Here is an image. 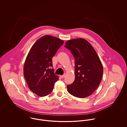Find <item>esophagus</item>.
Returning a JSON list of instances; mask_svg holds the SVG:
<instances>
[{"label": "esophagus", "instance_id": "obj_1", "mask_svg": "<svg viewBox=\"0 0 127 127\" xmlns=\"http://www.w3.org/2000/svg\"><path fill=\"white\" fill-rule=\"evenodd\" d=\"M60 76L62 78H64V77L65 76V74H64L63 75H62V76Z\"/></svg>", "mask_w": 127, "mask_h": 127}]
</instances>
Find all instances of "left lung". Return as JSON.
Listing matches in <instances>:
<instances>
[{"label": "left lung", "mask_w": 127, "mask_h": 127, "mask_svg": "<svg viewBox=\"0 0 127 127\" xmlns=\"http://www.w3.org/2000/svg\"><path fill=\"white\" fill-rule=\"evenodd\" d=\"M65 47L75 59V79L67 85L68 92L79 98L87 97L98 87L103 75L100 58L92 45L83 38L68 40Z\"/></svg>", "instance_id": "1"}]
</instances>
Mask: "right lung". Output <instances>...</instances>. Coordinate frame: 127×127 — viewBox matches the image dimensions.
<instances>
[{"label": "right lung", "instance_id": "add662e5", "mask_svg": "<svg viewBox=\"0 0 127 127\" xmlns=\"http://www.w3.org/2000/svg\"><path fill=\"white\" fill-rule=\"evenodd\" d=\"M63 43L59 38L45 35L34 44L27 55L24 76L29 89L39 96L49 95L58 80L52 68V58Z\"/></svg>", "mask_w": 127, "mask_h": 127}]
</instances>
